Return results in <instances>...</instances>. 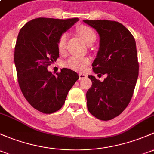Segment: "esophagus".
Masks as SVG:
<instances>
[{
	"label": "esophagus",
	"instance_id": "1",
	"mask_svg": "<svg viewBox=\"0 0 154 154\" xmlns=\"http://www.w3.org/2000/svg\"><path fill=\"white\" fill-rule=\"evenodd\" d=\"M86 77V74H83V73H80V74H79V80H82V79L85 78Z\"/></svg>",
	"mask_w": 154,
	"mask_h": 154
}]
</instances>
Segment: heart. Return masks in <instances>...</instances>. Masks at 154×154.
<instances>
[{"mask_svg": "<svg viewBox=\"0 0 154 154\" xmlns=\"http://www.w3.org/2000/svg\"><path fill=\"white\" fill-rule=\"evenodd\" d=\"M77 32L86 44H88L91 42H94L96 40V34L94 31L90 27L86 26H81L77 29ZM67 38L68 34L65 32V33H63L58 39L57 48L60 52H63L66 48ZM88 63H89V59L88 57L79 55H72L65 62L64 65L66 67L74 69V70L83 71Z\"/></svg>", "mask_w": 154, "mask_h": 154, "instance_id": "1", "label": "heart"}]
</instances>
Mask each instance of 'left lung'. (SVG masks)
I'll list each match as a JSON object with an SVG mask.
<instances>
[{"instance_id": "obj_1", "label": "left lung", "mask_w": 154, "mask_h": 154, "mask_svg": "<svg viewBox=\"0 0 154 154\" xmlns=\"http://www.w3.org/2000/svg\"><path fill=\"white\" fill-rule=\"evenodd\" d=\"M97 32L100 47L92 66L95 74H106L103 82L89 75L92 85L86 93L89 112L100 120L121 114L130 103L139 75L136 41L120 23L83 20Z\"/></svg>"}]
</instances>
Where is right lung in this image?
Listing matches in <instances>:
<instances>
[{"mask_svg":"<svg viewBox=\"0 0 154 154\" xmlns=\"http://www.w3.org/2000/svg\"><path fill=\"white\" fill-rule=\"evenodd\" d=\"M78 20L39 17L27 22L19 32L14 57L19 85L29 103L40 112L60 109L79 79L77 72L66 68L57 76L47 70L59 57L60 36Z\"/></svg>","mask_w":154,"mask_h":154,"instance_id":"right-lung-1","label":"right lung"}]
</instances>
